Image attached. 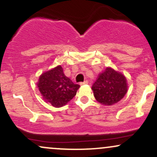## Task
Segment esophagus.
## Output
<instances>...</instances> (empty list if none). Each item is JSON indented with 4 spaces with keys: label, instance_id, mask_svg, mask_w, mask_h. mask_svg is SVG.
I'll return each instance as SVG.
<instances>
[{
    "label": "esophagus",
    "instance_id": "obj_1",
    "mask_svg": "<svg viewBox=\"0 0 157 157\" xmlns=\"http://www.w3.org/2000/svg\"><path fill=\"white\" fill-rule=\"evenodd\" d=\"M88 83H89V81H88V80H85L84 82H80V85H86V84H88Z\"/></svg>",
    "mask_w": 157,
    "mask_h": 157
}]
</instances>
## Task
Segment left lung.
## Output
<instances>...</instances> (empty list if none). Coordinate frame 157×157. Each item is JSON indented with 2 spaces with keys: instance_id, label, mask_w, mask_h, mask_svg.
<instances>
[{
  "instance_id": "obj_1",
  "label": "left lung",
  "mask_w": 157,
  "mask_h": 157,
  "mask_svg": "<svg viewBox=\"0 0 157 157\" xmlns=\"http://www.w3.org/2000/svg\"><path fill=\"white\" fill-rule=\"evenodd\" d=\"M91 89L97 102L103 105H113L127 93V80L122 73L107 67L98 75Z\"/></svg>"
}]
</instances>
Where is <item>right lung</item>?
Wrapping results in <instances>:
<instances>
[{
	"instance_id": "obj_1",
	"label": "right lung",
	"mask_w": 157,
	"mask_h": 157,
	"mask_svg": "<svg viewBox=\"0 0 157 157\" xmlns=\"http://www.w3.org/2000/svg\"><path fill=\"white\" fill-rule=\"evenodd\" d=\"M37 86L45 102L55 108L66 105L76 95L80 88L64 75L61 66H57L40 75Z\"/></svg>"
}]
</instances>
